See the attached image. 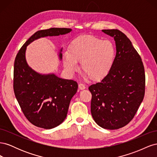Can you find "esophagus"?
Listing matches in <instances>:
<instances>
[{
  "label": "esophagus",
  "instance_id": "34e87169",
  "mask_svg": "<svg viewBox=\"0 0 157 157\" xmlns=\"http://www.w3.org/2000/svg\"><path fill=\"white\" fill-rule=\"evenodd\" d=\"M78 88L80 90H84L85 88H86V86H85L84 84L80 83V84H78Z\"/></svg>",
  "mask_w": 157,
  "mask_h": 157
}]
</instances>
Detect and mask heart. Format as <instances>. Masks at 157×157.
<instances>
[{"label":"heart","mask_w":157,"mask_h":157,"mask_svg":"<svg viewBox=\"0 0 157 157\" xmlns=\"http://www.w3.org/2000/svg\"><path fill=\"white\" fill-rule=\"evenodd\" d=\"M116 50L109 40H102L92 35L76 38L63 52V63L71 73L78 69V61L84 76L94 80L102 79L109 73L115 59Z\"/></svg>","instance_id":"b5f03b06"}]
</instances>
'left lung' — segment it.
<instances>
[{"instance_id":"left-lung-1","label":"left lung","mask_w":157,"mask_h":157,"mask_svg":"<svg viewBox=\"0 0 157 157\" xmlns=\"http://www.w3.org/2000/svg\"><path fill=\"white\" fill-rule=\"evenodd\" d=\"M102 31L114 38L117 53L109 73L88 88L91 113L99 126L117 130L133 119L143 101L145 70L140 56L124 33L118 29Z\"/></svg>"}]
</instances>
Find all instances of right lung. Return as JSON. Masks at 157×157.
I'll list each match as a JSON object with an SVG mask.
<instances>
[{
    "label": "right lung",
    "instance_id": "right-lung-1",
    "mask_svg": "<svg viewBox=\"0 0 157 157\" xmlns=\"http://www.w3.org/2000/svg\"><path fill=\"white\" fill-rule=\"evenodd\" d=\"M68 28H50L33 34L18 52L14 61L13 91L21 110L31 124L52 129L67 117L71 99L77 93L78 84L73 80L59 78L55 74L42 75L28 65L27 46L41 37L59 36L70 33ZM62 48L59 54L62 59Z\"/></svg>",
    "mask_w": 157,
    "mask_h": 157
}]
</instances>
